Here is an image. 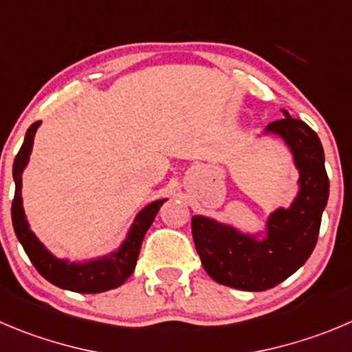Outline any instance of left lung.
Segmentation results:
<instances>
[{
	"label": "left lung",
	"mask_w": 352,
	"mask_h": 352,
	"mask_svg": "<svg viewBox=\"0 0 352 352\" xmlns=\"http://www.w3.org/2000/svg\"><path fill=\"white\" fill-rule=\"evenodd\" d=\"M283 113V120L272 121L267 131L281 135L290 146L300 173V191L290 208L276 210L269 217L265 239L257 241L201 215L191 221L203 267L226 287L246 292L274 288L304 265L316 246L330 191L323 146L309 124Z\"/></svg>",
	"instance_id": "8db88e82"
}]
</instances>
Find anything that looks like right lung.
<instances>
[{"label":"right lung","instance_id":"1","mask_svg":"<svg viewBox=\"0 0 352 352\" xmlns=\"http://www.w3.org/2000/svg\"><path fill=\"white\" fill-rule=\"evenodd\" d=\"M39 126V121L32 123L28 128L24 144L13 161V180H15V196L12 201V222L19 241L24 246L29 261L32 262L39 274L54 283L55 287L64 290L78 292V294H100V292L113 290L128 280L135 269L139 258L140 245L146 236L147 229L153 224L154 217L160 212L161 205L166 199L151 203L135 217V222L131 226L123 245L113 255L100 261H91L88 264H69L65 261H58L50 252L38 241L34 232L29 229L25 221L24 208H22V172L29 161V154L32 149L34 133Z\"/></svg>","mask_w":352,"mask_h":352}]
</instances>
